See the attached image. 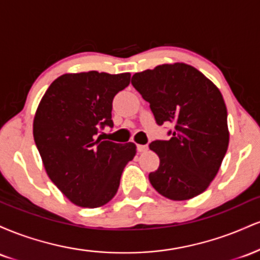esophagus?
<instances>
[{"mask_svg": "<svg viewBox=\"0 0 260 260\" xmlns=\"http://www.w3.org/2000/svg\"><path fill=\"white\" fill-rule=\"evenodd\" d=\"M137 150L138 153H145L148 150V145H137Z\"/></svg>", "mask_w": 260, "mask_h": 260, "instance_id": "esophagus-1", "label": "esophagus"}]
</instances>
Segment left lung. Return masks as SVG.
<instances>
[{"mask_svg":"<svg viewBox=\"0 0 260 260\" xmlns=\"http://www.w3.org/2000/svg\"><path fill=\"white\" fill-rule=\"evenodd\" d=\"M132 85L150 104L156 123L174 124L169 140L149 148L160 165L149 174L157 193L187 201L204 192L229 147L228 110L217 86L186 63L160 64L132 77Z\"/></svg>","mask_w":260,"mask_h":260,"instance_id":"8db88e82","label":"left lung"}]
</instances>
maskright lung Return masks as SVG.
<instances>
[{"label": "right lung", "mask_w": 260, "mask_h": 260, "mask_svg": "<svg viewBox=\"0 0 260 260\" xmlns=\"http://www.w3.org/2000/svg\"><path fill=\"white\" fill-rule=\"evenodd\" d=\"M131 74L67 73L51 83L35 112L32 134L44 168L73 204L99 208L117 193L122 171L137 153L134 143L98 137L113 127L112 100Z\"/></svg>", "instance_id": "obj_1"}]
</instances>
